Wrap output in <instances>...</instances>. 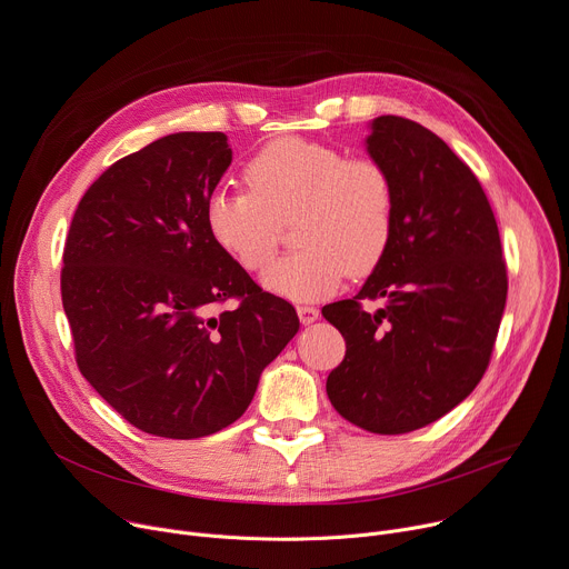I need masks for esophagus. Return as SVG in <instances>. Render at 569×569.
Returning <instances> with one entry per match:
<instances>
[{
  "instance_id": "34e87169",
  "label": "esophagus",
  "mask_w": 569,
  "mask_h": 569,
  "mask_svg": "<svg viewBox=\"0 0 569 569\" xmlns=\"http://www.w3.org/2000/svg\"><path fill=\"white\" fill-rule=\"evenodd\" d=\"M296 312H298L300 323H305V326H310V323H315L319 319V310L312 308V305H298Z\"/></svg>"
}]
</instances>
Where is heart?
<instances>
[{
  "mask_svg": "<svg viewBox=\"0 0 569 569\" xmlns=\"http://www.w3.org/2000/svg\"><path fill=\"white\" fill-rule=\"evenodd\" d=\"M248 191L216 189L204 202V226L234 264L257 273L269 264L280 223L293 221L296 252L273 261L264 287L293 302L332 293L346 276H369L395 234V182L371 157L280 137L243 166Z\"/></svg>",
  "mask_w": 569,
  "mask_h": 569,
  "instance_id": "heart-1",
  "label": "heart"
}]
</instances>
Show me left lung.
Segmentation results:
<instances>
[{"label":"left lung","mask_w":569,"mask_h":569,"mask_svg":"<svg viewBox=\"0 0 569 569\" xmlns=\"http://www.w3.org/2000/svg\"><path fill=\"white\" fill-rule=\"evenodd\" d=\"M367 152L395 182V234L360 293L323 308L346 339L326 391L346 421L401 435L445 417L483 378L508 276L488 196L440 137L380 116Z\"/></svg>","instance_id":"obj_1"}]
</instances>
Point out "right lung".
I'll return each mask as SVG.
<instances>
[{
  "mask_svg": "<svg viewBox=\"0 0 569 569\" xmlns=\"http://www.w3.org/2000/svg\"><path fill=\"white\" fill-rule=\"evenodd\" d=\"M230 163L223 132L168 134L100 174L66 239L61 298L81 376L170 440L234 423L300 326L207 232L204 202ZM230 297L240 305L218 316Z\"/></svg>",
  "mask_w": 569,
  "mask_h": 569,
  "instance_id": "right-lung-1",
  "label": "right lung"
}]
</instances>
